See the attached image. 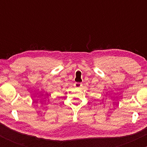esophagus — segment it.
Wrapping results in <instances>:
<instances>
[{"instance_id":"34e87169","label":"esophagus","mask_w":147,"mask_h":147,"mask_svg":"<svg viewBox=\"0 0 147 147\" xmlns=\"http://www.w3.org/2000/svg\"><path fill=\"white\" fill-rule=\"evenodd\" d=\"M74 86L77 88H80L82 86V84L79 83V82H76V83H75V84H74Z\"/></svg>"}]
</instances>
